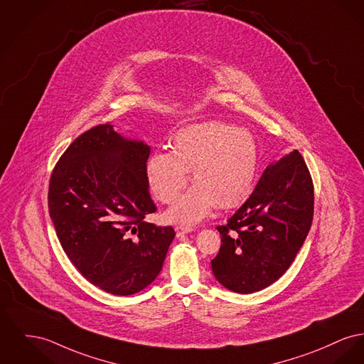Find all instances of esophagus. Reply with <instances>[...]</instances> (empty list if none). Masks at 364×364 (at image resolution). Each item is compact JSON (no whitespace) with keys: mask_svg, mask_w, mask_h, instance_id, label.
Segmentation results:
<instances>
[{"mask_svg":"<svg viewBox=\"0 0 364 364\" xmlns=\"http://www.w3.org/2000/svg\"><path fill=\"white\" fill-rule=\"evenodd\" d=\"M174 230H176L177 236L186 235V234H190V232H193V231L191 227H183V225H177Z\"/></svg>","mask_w":364,"mask_h":364,"instance_id":"1","label":"esophagus"}]
</instances>
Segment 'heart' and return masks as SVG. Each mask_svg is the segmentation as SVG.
<instances>
[{"label":"heart","instance_id":"1","mask_svg":"<svg viewBox=\"0 0 364 364\" xmlns=\"http://www.w3.org/2000/svg\"><path fill=\"white\" fill-rule=\"evenodd\" d=\"M259 149L246 129L223 121H206L180 129L171 152H154L147 161L151 191L164 203H171L183 191L193 171V188L168 212V218L193 224L214 206L232 209L252 193L256 183Z\"/></svg>","mask_w":364,"mask_h":364}]
</instances>
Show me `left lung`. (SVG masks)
Wrapping results in <instances>:
<instances>
[{"label":"left lung","mask_w":364,"mask_h":364,"mask_svg":"<svg viewBox=\"0 0 364 364\" xmlns=\"http://www.w3.org/2000/svg\"><path fill=\"white\" fill-rule=\"evenodd\" d=\"M314 218V183L304 158L291 151L271 164L255 191L225 225L215 279L228 290L250 294L278 280L291 265Z\"/></svg>","instance_id":"8db88e82"}]
</instances>
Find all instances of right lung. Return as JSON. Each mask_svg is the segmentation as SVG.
<instances>
[{
    "label": "right lung",
    "instance_id": "1",
    "mask_svg": "<svg viewBox=\"0 0 364 364\" xmlns=\"http://www.w3.org/2000/svg\"><path fill=\"white\" fill-rule=\"evenodd\" d=\"M149 156L143 141L97 125L70 144L50 176L49 215L65 255L87 282L114 296L151 284L176 235L144 220L156 210Z\"/></svg>",
    "mask_w": 364,
    "mask_h": 364
}]
</instances>
